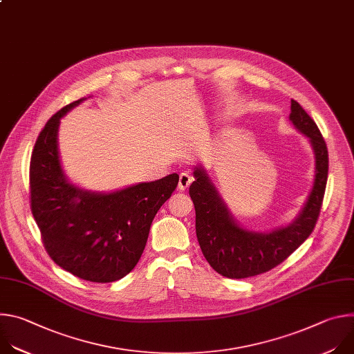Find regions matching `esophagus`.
<instances>
[{
    "mask_svg": "<svg viewBox=\"0 0 354 354\" xmlns=\"http://www.w3.org/2000/svg\"><path fill=\"white\" fill-rule=\"evenodd\" d=\"M192 182H193V176L189 175V174H186V172H182V174L179 175V183H178L179 190H186V189L190 186Z\"/></svg>",
    "mask_w": 354,
    "mask_h": 354,
    "instance_id": "34e87169",
    "label": "esophagus"
}]
</instances>
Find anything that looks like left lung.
Wrapping results in <instances>:
<instances>
[{
    "label": "left lung",
    "mask_w": 354,
    "mask_h": 354,
    "mask_svg": "<svg viewBox=\"0 0 354 354\" xmlns=\"http://www.w3.org/2000/svg\"><path fill=\"white\" fill-rule=\"evenodd\" d=\"M290 120L310 137L315 151V180L304 209L294 223L262 234L241 228L203 169L196 168L189 194L196 210V235L210 266L228 279H246L266 273L284 262L315 228L328 180V147L311 116L291 99Z\"/></svg>",
    "instance_id": "obj_1"
}]
</instances>
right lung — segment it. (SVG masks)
<instances>
[{
  "mask_svg": "<svg viewBox=\"0 0 354 354\" xmlns=\"http://www.w3.org/2000/svg\"><path fill=\"white\" fill-rule=\"evenodd\" d=\"M74 100L47 120L29 165V200L48 257L62 269L92 283H112L140 261L151 223L179 182L172 174L119 192L89 193L63 175L57 129Z\"/></svg>",
  "mask_w": 354,
  "mask_h": 354,
  "instance_id": "1",
  "label": "right lung"
}]
</instances>
